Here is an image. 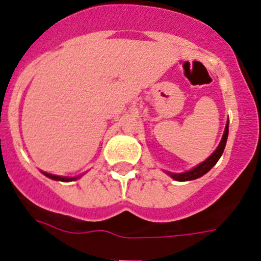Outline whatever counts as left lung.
<instances>
[{
    "mask_svg": "<svg viewBox=\"0 0 261 261\" xmlns=\"http://www.w3.org/2000/svg\"><path fill=\"white\" fill-rule=\"evenodd\" d=\"M228 123H229V120H227L224 133H223L222 141H220L219 146L216 147V150L214 151V152H212V154L210 155V156L207 158L204 162H201V163H199L198 166H195L194 168L188 170V171L179 172V174L167 171L166 174H168L172 179H174V180H178V181L194 180V179H198V178H200V176H203L204 174H207V172H208L210 170H211V168L214 167L216 163H218V161L220 159V156H222L223 151H224L225 143H227V138H228Z\"/></svg>",
    "mask_w": 261,
    "mask_h": 261,
    "instance_id": "left-lung-1",
    "label": "left lung"
}]
</instances>
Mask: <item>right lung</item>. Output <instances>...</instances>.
Instances as JSON below:
<instances>
[{
    "label": "right lung",
    "instance_id": "right-lung-1",
    "mask_svg": "<svg viewBox=\"0 0 261 261\" xmlns=\"http://www.w3.org/2000/svg\"><path fill=\"white\" fill-rule=\"evenodd\" d=\"M42 174L47 178L53 179V180H60V181H71V180H76V179H80L82 175H78V176H73V178H69V176H60V175H53V174H47V172H43Z\"/></svg>",
    "mask_w": 261,
    "mask_h": 261
}]
</instances>
